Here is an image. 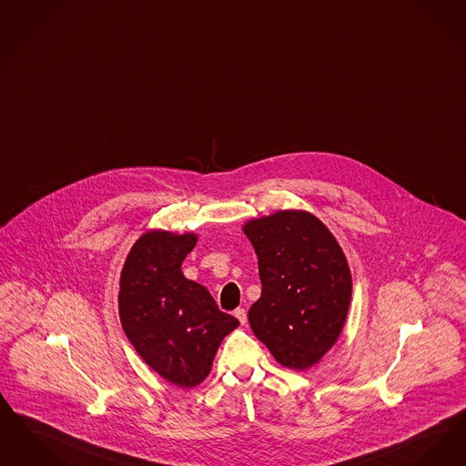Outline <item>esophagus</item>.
<instances>
[{"mask_svg":"<svg viewBox=\"0 0 466 466\" xmlns=\"http://www.w3.org/2000/svg\"><path fill=\"white\" fill-rule=\"evenodd\" d=\"M234 316L239 319V322H241V324H246V320H248V314H246V310H244V309H241V307H239V309H236V310H234Z\"/></svg>","mask_w":466,"mask_h":466,"instance_id":"esophagus-1","label":"esophagus"}]
</instances>
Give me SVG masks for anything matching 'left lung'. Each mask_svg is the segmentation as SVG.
Listing matches in <instances>:
<instances>
[{
    "instance_id": "8db88e82",
    "label": "left lung",
    "mask_w": 466,
    "mask_h": 466,
    "mask_svg": "<svg viewBox=\"0 0 466 466\" xmlns=\"http://www.w3.org/2000/svg\"><path fill=\"white\" fill-rule=\"evenodd\" d=\"M258 257L249 326L284 368L309 370L335 345L352 299L347 258L312 213L284 209L242 227Z\"/></svg>"
}]
</instances>
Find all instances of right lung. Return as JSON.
Instances as JSON below:
<instances>
[{
  "mask_svg": "<svg viewBox=\"0 0 466 466\" xmlns=\"http://www.w3.org/2000/svg\"><path fill=\"white\" fill-rule=\"evenodd\" d=\"M196 234L149 230L133 244L119 280V319L131 345L167 381L192 389L211 371L225 336L239 326L182 261Z\"/></svg>",
  "mask_w": 466,
  "mask_h": 466,
  "instance_id": "1",
  "label": "right lung"
}]
</instances>
